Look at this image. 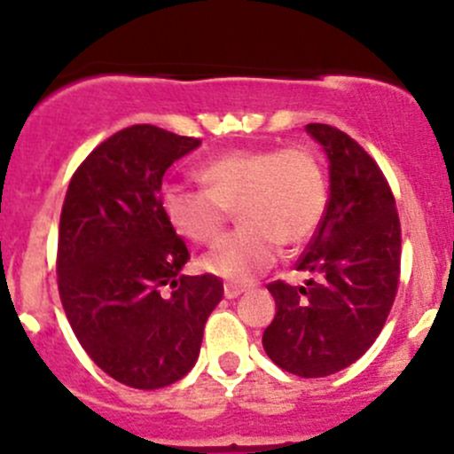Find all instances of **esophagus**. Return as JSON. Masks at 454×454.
<instances>
[{
    "instance_id": "1",
    "label": "esophagus",
    "mask_w": 454,
    "mask_h": 454,
    "mask_svg": "<svg viewBox=\"0 0 454 454\" xmlns=\"http://www.w3.org/2000/svg\"><path fill=\"white\" fill-rule=\"evenodd\" d=\"M246 287L244 286H235V283H226L223 286V294H226V299H237L239 294H244Z\"/></svg>"
}]
</instances>
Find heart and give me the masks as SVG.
Wrapping results in <instances>:
<instances>
[{"label": "heart", "mask_w": 454, "mask_h": 454, "mask_svg": "<svg viewBox=\"0 0 454 454\" xmlns=\"http://www.w3.org/2000/svg\"><path fill=\"white\" fill-rule=\"evenodd\" d=\"M201 189L167 184L160 206L168 226L191 244H210L237 210L239 231L201 256L210 274L248 281L274 263L278 246H303L327 210V176L312 149H232L195 171Z\"/></svg>", "instance_id": "1"}]
</instances>
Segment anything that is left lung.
Masks as SVG:
<instances>
[{"instance_id": "obj_1", "label": "left lung", "mask_w": 454, "mask_h": 454, "mask_svg": "<svg viewBox=\"0 0 454 454\" xmlns=\"http://www.w3.org/2000/svg\"><path fill=\"white\" fill-rule=\"evenodd\" d=\"M329 160V201L296 268L305 286L270 283L277 316L263 332L274 364L325 378L354 364L375 342L400 283L402 231L395 198L375 160L345 131L309 122Z\"/></svg>"}]
</instances>
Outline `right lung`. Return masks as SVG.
Masks as SVG:
<instances>
[{
  "instance_id": "obj_1",
  "label": "right lung",
  "mask_w": 454,
  "mask_h": 454,
  "mask_svg": "<svg viewBox=\"0 0 454 454\" xmlns=\"http://www.w3.org/2000/svg\"><path fill=\"white\" fill-rule=\"evenodd\" d=\"M200 145L155 125L127 127L81 162L63 201V309L87 356L131 388L153 391L184 378L223 296L215 274H180L189 248L160 206L167 168Z\"/></svg>"
}]
</instances>
